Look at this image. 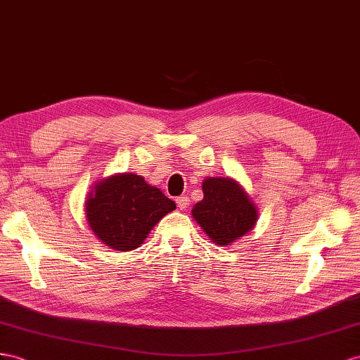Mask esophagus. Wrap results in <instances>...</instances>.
I'll return each mask as SVG.
<instances>
[{
	"label": "esophagus",
	"instance_id": "1",
	"mask_svg": "<svg viewBox=\"0 0 360 360\" xmlns=\"http://www.w3.org/2000/svg\"><path fill=\"white\" fill-rule=\"evenodd\" d=\"M176 205L179 210H186L190 205V199L187 196H179L176 198Z\"/></svg>",
	"mask_w": 360,
	"mask_h": 360
}]
</instances>
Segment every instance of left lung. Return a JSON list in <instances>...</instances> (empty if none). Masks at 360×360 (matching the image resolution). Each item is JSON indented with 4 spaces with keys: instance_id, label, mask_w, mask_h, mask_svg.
Segmentation results:
<instances>
[{
    "instance_id": "left-lung-1",
    "label": "left lung",
    "mask_w": 360,
    "mask_h": 360,
    "mask_svg": "<svg viewBox=\"0 0 360 360\" xmlns=\"http://www.w3.org/2000/svg\"><path fill=\"white\" fill-rule=\"evenodd\" d=\"M202 191L204 199L191 214L214 243L228 246L254 228L257 207L237 181L211 176L202 182Z\"/></svg>"
}]
</instances>
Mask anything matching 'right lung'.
Segmentation results:
<instances>
[{"label":"right lung","instance_id":"right-lung-1","mask_svg":"<svg viewBox=\"0 0 360 360\" xmlns=\"http://www.w3.org/2000/svg\"><path fill=\"white\" fill-rule=\"evenodd\" d=\"M174 208L160 188L134 173L98 181L85 202L92 233L106 246L124 252L140 248L152 228Z\"/></svg>","mask_w":360,"mask_h":360}]
</instances>
